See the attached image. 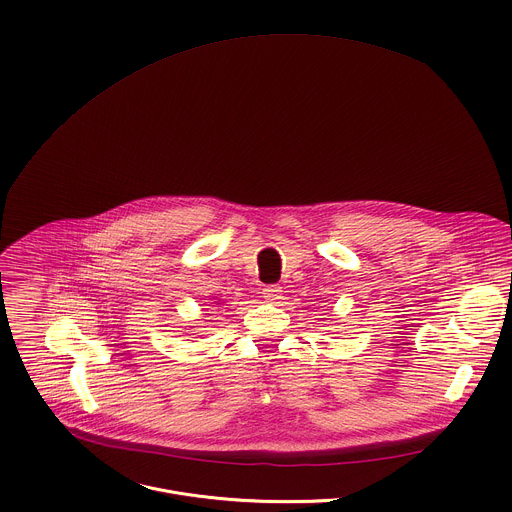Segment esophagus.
Masks as SVG:
<instances>
[{
    "label": "esophagus",
    "mask_w": 512,
    "mask_h": 512,
    "mask_svg": "<svg viewBox=\"0 0 512 512\" xmlns=\"http://www.w3.org/2000/svg\"><path fill=\"white\" fill-rule=\"evenodd\" d=\"M262 295H264L266 301H278V299H282V288L280 286H266L262 290Z\"/></svg>",
    "instance_id": "obj_1"
}]
</instances>
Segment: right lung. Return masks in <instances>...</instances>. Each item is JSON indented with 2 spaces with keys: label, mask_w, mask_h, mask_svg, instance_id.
Listing matches in <instances>:
<instances>
[{
  "label": "right lung",
  "mask_w": 512,
  "mask_h": 512,
  "mask_svg": "<svg viewBox=\"0 0 512 512\" xmlns=\"http://www.w3.org/2000/svg\"><path fill=\"white\" fill-rule=\"evenodd\" d=\"M215 303H217V305H219V301H215Z\"/></svg>",
  "instance_id": "right-lung-1"
}]
</instances>
